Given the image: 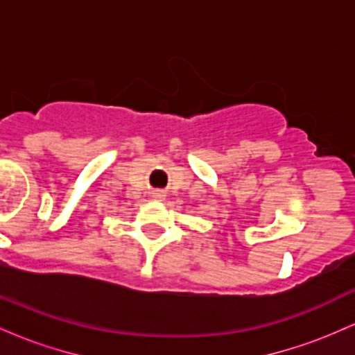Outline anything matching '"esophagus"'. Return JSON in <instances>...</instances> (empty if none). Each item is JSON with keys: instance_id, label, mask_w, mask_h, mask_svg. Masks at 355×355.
<instances>
[{"instance_id": "obj_1", "label": "esophagus", "mask_w": 355, "mask_h": 355, "mask_svg": "<svg viewBox=\"0 0 355 355\" xmlns=\"http://www.w3.org/2000/svg\"><path fill=\"white\" fill-rule=\"evenodd\" d=\"M153 197H155V198H162V197H164V195H162V193H160V191H157V193H155V195H153Z\"/></svg>"}]
</instances>
